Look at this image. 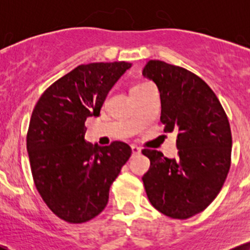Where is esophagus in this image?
I'll list each match as a JSON object with an SVG mask.
<instances>
[{
	"label": "esophagus",
	"mask_w": 250,
	"mask_h": 250,
	"mask_svg": "<svg viewBox=\"0 0 250 250\" xmlns=\"http://www.w3.org/2000/svg\"><path fill=\"white\" fill-rule=\"evenodd\" d=\"M131 151H133V155H137L141 153V148L137 146H131Z\"/></svg>",
	"instance_id": "obj_1"
}]
</instances>
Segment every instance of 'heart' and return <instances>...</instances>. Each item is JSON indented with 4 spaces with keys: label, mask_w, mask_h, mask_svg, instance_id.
Returning a JSON list of instances; mask_svg holds the SVG:
<instances>
[{
    "label": "heart",
    "mask_w": 250,
    "mask_h": 250,
    "mask_svg": "<svg viewBox=\"0 0 250 250\" xmlns=\"http://www.w3.org/2000/svg\"><path fill=\"white\" fill-rule=\"evenodd\" d=\"M137 85H140V84H137Z\"/></svg>",
    "instance_id": "obj_1"
}]
</instances>
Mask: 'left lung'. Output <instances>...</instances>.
Listing matches in <instances>:
<instances>
[{"label": "left lung", "instance_id": "left-lung-1", "mask_svg": "<svg viewBox=\"0 0 250 250\" xmlns=\"http://www.w3.org/2000/svg\"><path fill=\"white\" fill-rule=\"evenodd\" d=\"M143 76L157 85L165 133H177L176 159L143 149L150 160L142 181L154 208L171 219L199 214L220 193L230 168L231 131L210 87L185 68L148 61Z\"/></svg>", "mask_w": 250, "mask_h": 250}]
</instances>
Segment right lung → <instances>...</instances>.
I'll list each match as a JSON object with an SVG mask.
<instances>
[{"instance_id": "add662e5", "label": "right lung", "mask_w": 250, "mask_h": 250, "mask_svg": "<svg viewBox=\"0 0 250 250\" xmlns=\"http://www.w3.org/2000/svg\"><path fill=\"white\" fill-rule=\"evenodd\" d=\"M130 67L125 61L79 65L42 94L31 114L27 150L34 182L50 210L69 223L101 213L131 155L125 142L100 147L84 140L85 120L100 115L109 90Z\"/></svg>"}]
</instances>
